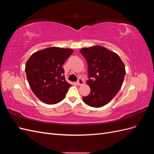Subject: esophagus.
<instances>
[{
  "label": "esophagus",
  "mask_w": 154,
  "mask_h": 154,
  "mask_svg": "<svg viewBox=\"0 0 154 154\" xmlns=\"http://www.w3.org/2000/svg\"><path fill=\"white\" fill-rule=\"evenodd\" d=\"M83 83H84V82H83V79L81 78H79L78 80V82H77V84L78 85H82L83 84Z\"/></svg>",
  "instance_id": "34e87169"
}]
</instances>
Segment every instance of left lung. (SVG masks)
<instances>
[{"mask_svg": "<svg viewBox=\"0 0 154 154\" xmlns=\"http://www.w3.org/2000/svg\"><path fill=\"white\" fill-rule=\"evenodd\" d=\"M87 60L91 92L82 99L87 105L99 108L117 94L125 75V65L119 56L100 45L80 49Z\"/></svg>", "mask_w": 154, "mask_h": 154, "instance_id": "left-lung-1", "label": "left lung"}]
</instances>
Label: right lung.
Masks as SVG:
<instances>
[{
	"mask_svg": "<svg viewBox=\"0 0 154 154\" xmlns=\"http://www.w3.org/2000/svg\"><path fill=\"white\" fill-rule=\"evenodd\" d=\"M73 53L71 49L51 47L32 54L26 64L27 81L35 96L46 104L62 101L71 86L62 67Z\"/></svg>",
	"mask_w": 154,
	"mask_h": 154,
	"instance_id": "obj_1",
	"label": "right lung"
}]
</instances>
